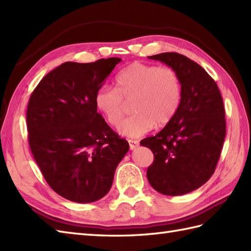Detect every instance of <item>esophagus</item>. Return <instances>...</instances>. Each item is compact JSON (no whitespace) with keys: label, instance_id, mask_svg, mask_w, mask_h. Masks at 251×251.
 Listing matches in <instances>:
<instances>
[{"label":"esophagus","instance_id":"1","mask_svg":"<svg viewBox=\"0 0 251 251\" xmlns=\"http://www.w3.org/2000/svg\"><path fill=\"white\" fill-rule=\"evenodd\" d=\"M128 143H129L130 150H134V149H136L137 147H139V141H137V140H130V139H128Z\"/></svg>","mask_w":251,"mask_h":251}]
</instances>
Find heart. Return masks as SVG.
I'll return each instance as SVG.
<instances>
[{"label":"heart","mask_w":251,"mask_h":251,"mask_svg":"<svg viewBox=\"0 0 251 251\" xmlns=\"http://www.w3.org/2000/svg\"><path fill=\"white\" fill-rule=\"evenodd\" d=\"M182 86L178 72L170 67L132 62L115 77V88L100 87L95 105L105 121L119 126L126 105L133 101L135 114L120 126L126 137H140L154 126L163 127L173 121L180 106Z\"/></svg>","instance_id":"b5f03b06"}]
</instances>
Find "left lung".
<instances>
[{
  "label": "left lung",
  "mask_w": 251,
  "mask_h": 251,
  "mask_svg": "<svg viewBox=\"0 0 251 251\" xmlns=\"http://www.w3.org/2000/svg\"><path fill=\"white\" fill-rule=\"evenodd\" d=\"M178 72L182 97L173 121L140 141L154 154L149 182L164 195L199 189L215 173L226 138V112L216 82L199 63L178 52L149 56Z\"/></svg>",
  "instance_id": "left-lung-1"
}]
</instances>
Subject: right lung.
I'll return each mask as SVG.
<instances>
[{
	"label": "right lung",
	"instance_id": "add662e5",
	"mask_svg": "<svg viewBox=\"0 0 251 251\" xmlns=\"http://www.w3.org/2000/svg\"><path fill=\"white\" fill-rule=\"evenodd\" d=\"M121 58L68 61L47 73L31 94L26 127L31 152L46 182L75 202L108 193L129 145L106 124L95 95Z\"/></svg>",
	"mask_w": 251,
	"mask_h": 251
}]
</instances>
